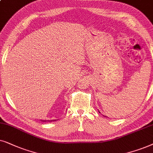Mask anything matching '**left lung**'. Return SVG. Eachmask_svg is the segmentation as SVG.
Returning <instances> with one entry per match:
<instances>
[{"label": "left lung", "instance_id": "8db88e82", "mask_svg": "<svg viewBox=\"0 0 153 153\" xmlns=\"http://www.w3.org/2000/svg\"><path fill=\"white\" fill-rule=\"evenodd\" d=\"M99 113H100V112H99Z\"/></svg>", "mask_w": 153, "mask_h": 153}]
</instances>
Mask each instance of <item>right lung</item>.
Masks as SVG:
<instances>
[{"instance_id":"obj_1","label":"right lung","mask_w":153,"mask_h":153,"mask_svg":"<svg viewBox=\"0 0 153 153\" xmlns=\"http://www.w3.org/2000/svg\"><path fill=\"white\" fill-rule=\"evenodd\" d=\"M56 120H51V121H55ZM42 121H43V122H46V120H42ZM48 121V120H47ZM49 121H50V120H49Z\"/></svg>"}]
</instances>
